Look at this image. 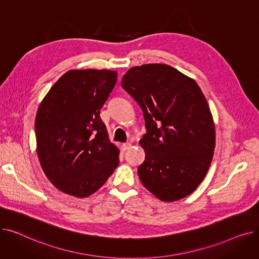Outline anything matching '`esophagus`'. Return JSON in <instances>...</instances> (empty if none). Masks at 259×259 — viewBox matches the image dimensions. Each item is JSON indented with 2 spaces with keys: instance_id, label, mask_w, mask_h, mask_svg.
<instances>
[{
  "instance_id": "1",
  "label": "esophagus",
  "mask_w": 259,
  "mask_h": 259,
  "mask_svg": "<svg viewBox=\"0 0 259 259\" xmlns=\"http://www.w3.org/2000/svg\"><path fill=\"white\" fill-rule=\"evenodd\" d=\"M131 146H132L131 143H125V144H122L121 148H122V150H124V151H127L131 148Z\"/></svg>"
}]
</instances>
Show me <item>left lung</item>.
I'll return each mask as SVG.
<instances>
[{"mask_svg": "<svg viewBox=\"0 0 259 259\" xmlns=\"http://www.w3.org/2000/svg\"><path fill=\"white\" fill-rule=\"evenodd\" d=\"M121 87L146 121L141 182L162 201L190 195L205 179L215 148L213 116L199 86L169 65L147 64L129 69Z\"/></svg>", "mask_w": 259, "mask_h": 259, "instance_id": "left-lung-1", "label": "left lung"}]
</instances>
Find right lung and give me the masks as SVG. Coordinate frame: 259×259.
Returning a JSON list of instances; mask_svg holds the SVG:
<instances>
[{"label": "right lung", "mask_w": 259, "mask_h": 259, "mask_svg": "<svg viewBox=\"0 0 259 259\" xmlns=\"http://www.w3.org/2000/svg\"><path fill=\"white\" fill-rule=\"evenodd\" d=\"M116 80L112 70L67 71L39 104L37 157L47 179L66 194L90 196L118 165L119 150L100 116Z\"/></svg>", "instance_id": "obj_1"}]
</instances>
